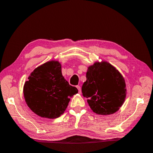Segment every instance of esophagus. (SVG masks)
<instances>
[{
	"mask_svg": "<svg viewBox=\"0 0 153 153\" xmlns=\"http://www.w3.org/2000/svg\"><path fill=\"white\" fill-rule=\"evenodd\" d=\"M76 88L78 89V91H79V93H81V87L80 86H76Z\"/></svg>",
	"mask_w": 153,
	"mask_h": 153,
	"instance_id": "34e87169",
	"label": "esophagus"
}]
</instances>
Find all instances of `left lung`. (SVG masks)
<instances>
[{
    "label": "left lung",
    "mask_w": 153,
    "mask_h": 153,
    "mask_svg": "<svg viewBox=\"0 0 153 153\" xmlns=\"http://www.w3.org/2000/svg\"><path fill=\"white\" fill-rule=\"evenodd\" d=\"M86 77L82 93L93 111L109 115L118 110L126 95L124 79L120 72L107 62H95L88 68Z\"/></svg>",
    "instance_id": "obj_1"
}]
</instances>
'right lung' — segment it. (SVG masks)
Returning a JSON list of instances; mask_svg holds the SVG:
<instances>
[{"label": "right lung", "mask_w": 153, "mask_h": 153, "mask_svg": "<svg viewBox=\"0 0 153 153\" xmlns=\"http://www.w3.org/2000/svg\"><path fill=\"white\" fill-rule=\"evenodd\" d=\"M78 93L62 74L61 64L50 61L36 68L23 87L24 97L29 108L37 116L54 119L66 110L70 97Z\"/></svg>", "instance_id": "obj_1"}]
</instances>
